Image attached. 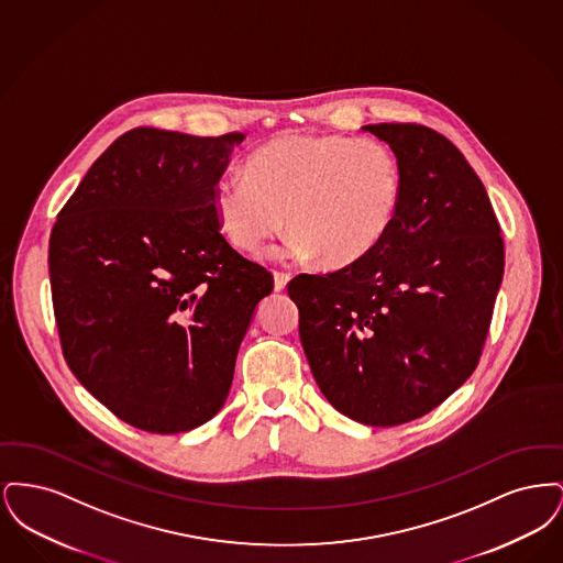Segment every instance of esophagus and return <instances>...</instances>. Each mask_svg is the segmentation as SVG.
<instances>
[{
  "label": "esophagus",
  "instance_id": "34e87169",
  "mask_svg": "<svg viewBox=\"0 0 563 563\" xmlns=\"http://www.w3.org/2000/svg\"><path fill=\"white\" fill-rule=\"evenodd\" d=\"M289 280H291V276H289V274H285V272H274V289H276L278 294L287 289Z\"/></svg>",
  "mask_w": 563,
  "mask_h": 563
}]
</instances>
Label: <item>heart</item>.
<instances>
[{
	"label": "heart",
	"mask_w": 563,
	"mask_h": 563,
	"mask_svg": "<svg viewBox=\"0 0 563 563\" xmlns=\"http://www.w3.org/2000/svg\"><path fill=\"white\" fill-rule=\"evenodd\" d=\"M243 177H221L211 207L219 232L253 255L285 223L283 255L346 268L386 239L401 207V166L369 136L283 134L257 147Z\"/></svg>",
	"instance_id": "1"
}]
</instances>
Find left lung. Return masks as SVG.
<instances>
[{
	"label": "left lung",
	"instance_id": "8db88e82",
	"mask_svg": "<svg viewBox=\"0 0 563 563\" xmlns=\"http://www.w3.org/2000/svg\"><path fill=\"white\" fill-rule=\"evenodd\" d=\"M401 166L399 214L367 257L299 274L289 297L324 399L367 427L422 418L475 372L505 274L482 179L418 124H367Z\"/></svg>",
	"mask_w": 563,
	"mask_h": 563
}]
</instances>
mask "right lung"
<instances>
[{"label":"right lung","instance_id":"obj_1","mask_svg":"<svg viewBox=\"0 0 563 563\" xmlns=\"http://www.w3.org/2000/svg\"><path fill=\"white\" fill-rule=\"evenodd\" d=\"M242 139L133 129L56 217L48 269L65 361L134 429L175 434L209 422L274 289L268 269L221 236L211 207Z\"/></svg>","mask_w":563,"mask_h":563}]
</instances>
